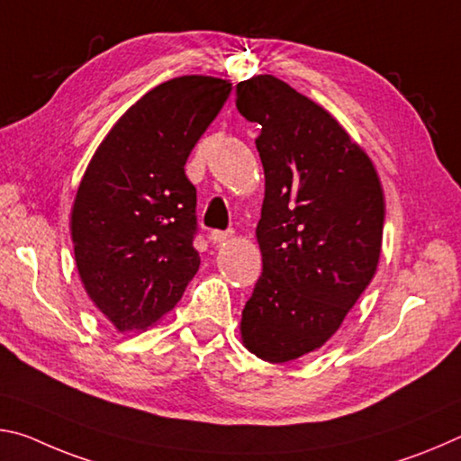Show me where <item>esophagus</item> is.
Segmentation results:
<instances>
[{
  "label": "esophagus",
  "instance_id": "1",
  "mask_svg": "<svg viewBox=\"0 0 461 461\" xmlns=\"http://www.w3.org/2000/svg\"><path fill=\"white\" fill-rule=\"evenodd\" d=\"M235 237V230H212L210 232V240H212L214 245H221L226 243V240Z\"/></svg>",
  "mask_w": 461,
  "mask_h": 461
}]
</instances>
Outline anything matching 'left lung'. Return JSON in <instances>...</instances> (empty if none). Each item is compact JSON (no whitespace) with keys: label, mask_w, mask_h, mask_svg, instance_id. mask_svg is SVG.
I'll return each mask as SVG.
<instances>
[{"label":"left lung","mask_w":461,"mask_h":461,"mask_svg":"<svg viewBox=\"0 0 461 461\" xmlns=\"http://www.w3.org/2000/svg\"><path fill=\"white\" fill-rule=\"evenodd\" d=\"M237 110L261 126L255 145L266 173L255 230L263 271L240 339L284 364L327 343L372 282L386 206L372 159L311 97L255 75L237 86Z\"/></svg>","instance_id":"8db88e82"}]
</instances>
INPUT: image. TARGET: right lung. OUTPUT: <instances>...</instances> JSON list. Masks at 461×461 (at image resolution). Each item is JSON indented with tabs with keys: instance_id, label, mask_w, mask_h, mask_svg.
<instances>
[{
	"instance_id": "add662e5",
	"label": "right lung",
	"mask_w": 461,
	"mask_h": 461,
	"mask_svg": "<svg viewBox=\"0 0 461 461\" xmlns=\"http://www.w3.org/2000/svg\"><path fill=\"white\" fill-rule=\"evenodd\" d=\"M229 94V81L206 75L161 83L120 116L83 173L71 210L75 263L120 333L167 314L200 267L184 165Z\"/></svg>"
}]
</instances>
